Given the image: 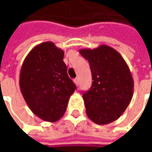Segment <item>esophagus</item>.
Masks as SVG:
<instances>
[{
  "label": "esophagus",
  "instance_id": "34e87169",
  "mask_svg": "<svg viewBox=\"0 0 152 152\" xmlns=\"http://www.w3.org/2000/svg\"><path fill=\"white\" fill-rule=\"evenodd\" d=\"M73 82H74V84L76 85H79V78H77V79H75L73 80Z\"/></svg>",
  "mask_w": 152,
  "mask_h": 152
}]
</instances>
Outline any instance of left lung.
<instances>
[{
  "instance_id": "left-lung-1",
  "label": "left lung",
  "mask_w": 152,
  "mask_h": 152,
  "mask_svg": "<svg viewBox=\"0 0 152 152\" xmlns=\"http://www.w3.org/2000/svg\"><path fill=\"white\" fill-rule=\"evenodd\" d=\"M79 53L89 61L93 80L90 91L83 94L86 114L96 124H108L131 102L134 79L129 67L118 51L107 45Z\"/></svg>"
}]
</instances>
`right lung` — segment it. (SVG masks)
Here are the masks:
<instances>
[{"instance_id":"1","label":"right lung","mask_w":152,"mask_h":152,"mask_svg":"<svg viewBox=\"0 0 152 152\" xmlns=\"http://www.w3.org/2000/svg\"><path fill=\"white\" fill-rule=\"evenodd\" d=\"M63 56V50L46 41L28 52L21 67L19 86L23 99L33 113L46 122L61 118L76 90Z\"/></svg>"}]
</instances>
